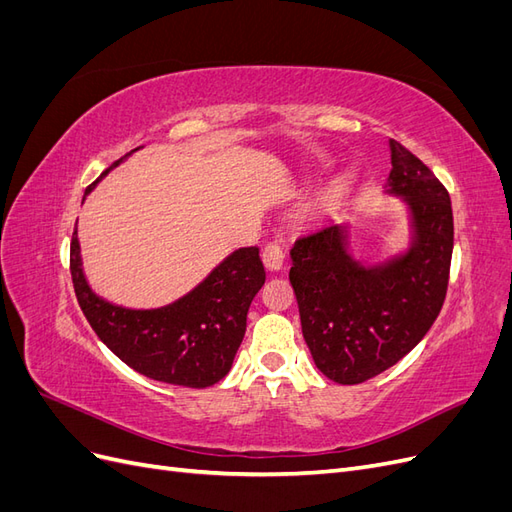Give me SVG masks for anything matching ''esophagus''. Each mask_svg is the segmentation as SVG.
<instances>
[{
	"label": "esophagus",
	"mask_w": 512,
	"mask_h": 512,
	"mask_svg": "<svg viewBox=\"0 0 512 512\" xmlns=\"http://www.w3.org/2000/svg\"><path fill=\"white\" fill-rule=\"evenodd\" d=\"M262 262L269 271H277L282 269L284 265V250L277 243H267L265 250H262Z\"/></svg>",
	"instance_id": "obj_1"
}]
</instances>
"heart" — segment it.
Instances as JSON below:
<instances>
[{
  "mask_svg": "<svg viewBox=\"0 0 512 512\" xmlns=\"http://www.w3.org/2000/svg\"><path fill=\"white\" fill-rule=\"evenodd\" d=\"M339 198H342V190H339V188H333V190H329V192H327V196H324V205H327V207H333V205H337V203H339Z\"/></svg>",
  "mask_w": 512,
  "mask_h": 512,
  "instance_id": "b5f03b06",
  "label": "heart"
}]
</instances>
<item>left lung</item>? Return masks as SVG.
Here are the masks:
<instances>
[{
    "mask_svg": "<svg viewBox=\"0 0 512 512\" xmlns=\"http://www.w3.org/2000/svg\"><path fill=\"white\" fill-rule=\"evenodd\" d=\"M384 192L408 211V247L365 265L350 224L329 222L294 241L290 284L316 367L339 384L382 374L421 342L438 318L453 256L451 198L436 175L397 141Z\"/></svg>",
    "mask_w": 512,
    "mask_h": 512,
    "instance_id": "8db88e82",
    "label": "left lung"
}]
</instances>
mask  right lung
<instances>
[{
    "label": "right lung",
    "mask_w": 512,
    "mask_h": 512,
    "mask_svg": "<svg viewBox=\"0 0 512 512\" xmlns=\"http://www.w3.org/2000/svg\"><path fill=\"white\" fill-rule=\"evenodd\" d=\"M126 158L106 168L100 179ZM70 273L83 314L108 350L138 374L188 389H205L228 374L243 342L247 309L265 284L258 247H239L181 299L151 309L123 307L89 286L76 230L70 243Z\"/></svg>",
    "instance_id": "obj_1"
}]
</instances>
